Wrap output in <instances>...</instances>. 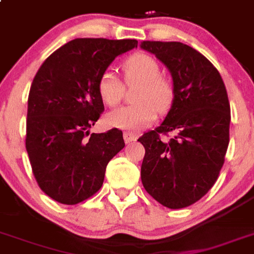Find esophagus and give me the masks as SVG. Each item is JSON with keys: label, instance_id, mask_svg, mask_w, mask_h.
<instances>
[{"label": "esophagus", "instance_id": "1", "mask_svg": "<svg viewBox=\"0 0 254 254\" xmlns=\"http://www.w3.org/2000/svg\"><path fill=\"white\" fill-rule=\"evenodd\" d=\"M124 139H125V143H131V142H135L138 139V135L130 131H125L124 133Z\"/></svg>", "mask_w": 254, "mask_h": 254}]
</instances>
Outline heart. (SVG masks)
<instances>
[{
    "label": "heart",
    "instance_id": "obj_1",
    "mask_svg": "<svg viewBox=\"0 0 254 254\" xmlns=\"http://www.w3.org/2000/svg\"><path fill=\"white\" fill-rule=\"evenodd\" d=\"M127 84H138L131 106L117 108L106 117V123L123 130L138 131L155 121L156 110L167 112L174 101L173 84L160 74V67L151 55H130L123 62ZM98 94L104 104L116 106L124 94V85L111 68L106 69L98 80Z\"/></svg>",
    "mask_w": 254,
    "mask_h": 254
}]
</instances>
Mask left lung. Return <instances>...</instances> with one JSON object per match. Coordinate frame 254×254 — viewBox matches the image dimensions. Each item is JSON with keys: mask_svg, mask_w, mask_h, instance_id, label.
Masks as SVG:
<instances>
[{"mask_svg": "<svg viewBox=\"0 0 254 254\" xmlns=\"http://www.w3.org/2000/svg\"><path fill=\"white\" fill-rule=\"evenodd\" d=\"M140 49L169 69L174 101L160 127L138 139L143 144L140 178L153 199L170 209L196 203L213 187L230 139V103L217 68L182 42L143 41ZM173 131L168 141L159 134Z\"/></svg>", "mask_w": 254, "mask_h": 254, "instance_id": "left-lung-1", "label": "left lung"}]
</instances>
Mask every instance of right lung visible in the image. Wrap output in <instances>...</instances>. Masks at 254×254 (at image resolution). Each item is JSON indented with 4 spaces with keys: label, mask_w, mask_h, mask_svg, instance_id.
Listing matches in <instances>:
<instances>
[{
    "label": "right lung",
    "mask_w": 254,
    "mask_h": 254,
    "mask_svg": "<svg viewBox=\"0 0 254 254\" xmlns=\"http://www.w3.org/2000/svg\"><path fill=\"white\" fill-rule=\"evenodd\" d=\"M137 40L76 38L54 51L36 73L28 97L27 138L40 189L74 205L101 189L110 160L125 147L123 131L91 133L103 112L98 80Z\"/></svg>",
    "instance_id": "obj_1"
}]
</instances>
